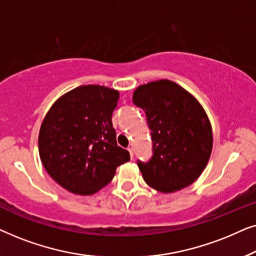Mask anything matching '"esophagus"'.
<instances>
[{
    "instance_id": "34e87169",
    "label": "esophagus",
    "mask_w": 256,
    "mask_h": 256,
    "mask_svg": "<svg viewBox=\"0 0 256 256\" xmlns=\"http://www.w3.org/2000/svg\"><path fill=\"white\" fill-rule=\"evenodd\" d=\"M128 152H129V155H130V158L132 160V157H134V152H132V148H128Z\"/></svg>"
}]
</instances>
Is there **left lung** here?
Here are the masks:
<instances>
[{
  "label": "left lung",
  "instance_id": "left-lung-1",
  "mask_svg": "<svg viewBox=\"0 0 256 256\" xmlns=\"http://www.w3.org/2000/svg\"><path fill=\"white\" fill-rule=\"evenodd\" d=\"M132 101L146 112L152 130V160L138 162L143 180L163 194L191 185L212 152V127L204 108L191 93L168 79L138 86Z\"/></svg>",
  "mask_w": 256,
  "mask_h": 256
}]
</instances>
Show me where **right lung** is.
I'll list each match as a JSON object with an SVG mask.
<instances>
[{"mask_svg": "<svg viewBox=\"0 0 256 256\" xmlns=\"http://www.w3.org/2000/svg\"><path fill=\"white\" fill-rule=\"evenodd\" d=\"M118 96L106 86H79L59 98L45 115L38 136L40 160L68 191L96 194L130 160L128 150L118 146L112 124Z\"/></svg>", "mask_w": 256, "mask_h": 256, "instance_id": "right-lung-1", "label": "right lung"}]
</instances>
